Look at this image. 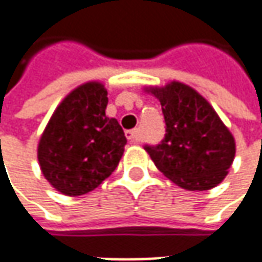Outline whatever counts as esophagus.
<instances>
[{"label": "esophagus", "instance_id": "1", "mask_svg": "<svg viewBox=\"0 0 262 262\" xmlns=\"http://www.w3.org/2000/svg\"><path fill=\"white\" fill-rule=\"evenodd\" d=\"M125 137L128 138V141L129 143H140V133H138V129H129V131H126Z\"/></svg>", "mask_w": 262, "mask_h": 262}]
</instances>
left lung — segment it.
I'll use <instances>...</instances> for the list:
<instances>
[{
  "label": "left lung",
  "mask_w": 262,
  "mask_h": 262,
  "mask_svg": "<svg viewBox=\"0 0 262 262\" xmlns=\"http://www.w3.org/2000/svg\"><path fill=\"white\" fill-rule=\"evenodd\" d=\"M146 92L159 99L166 122L163 141L144 147L157 169L188 191L219 185L233 163L236 146L213 106L179 81L146 87Z\"/></svg>",
  "instance_id": "obj_1"
}]
</instances>
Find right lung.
Returning a JSON list of instances; mask_svg holds the SVG:
<instances>
[{
  "label": "right lung",
  "mask_w": 262,
  "mask_h": 262,
  "mask_svg": "<svg viewBox=\"0 0 262 262\" xmlns=\"http://www.w3.org/2000/svg\"><path fill=\"white\" fill-rule=\"evenodd\" d=\"M107 92L99 81L76 87L56 106L39 144L45 179L68 196L87 194L114 172L126 138L115 118H107Z\"/></svg>",
  "instance_id": "1"
}]
</instances>
